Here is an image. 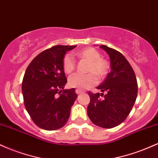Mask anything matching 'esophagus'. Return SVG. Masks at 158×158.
<instances>
[{"label": "esophagus", "instance_id": "34e87169", "mask_svg": "<svg viewBox=\"0 0 158 158\" xmlns=\"http://www.w3.org/2000/svg\"><path fill=\"white\" fill-rule=\"evenodd\" d=\"M76 93H77V94H80L81 93H83V91H82V90H81L77 89V90H76Z\"/></svg>", "mask_w": 158, "mask_h": 158}]
</instances>
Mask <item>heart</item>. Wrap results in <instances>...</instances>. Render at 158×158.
<instances>
[{"instance_id":"heart-1","label":"heart","mask_w":158,"mask_h":158,"mask_svg":"<svg viewBox=\"0 0 158 158\" xmlns=\"http://www.w3.org/2000/svg\"><path fill=\"white\" fill-rule=\"evenodd\" d=\"M81 59H85L90 61L88 71L90 73L86 74L74 73L70 76L68 79V84L72 88L78 89H86L95 85L98 82V77H102L108 73V61L101 58V55L94 48H86L75 53ZM63 69L66 73H70L75 70L77 62L71 53H67L64 56L62 61ZM96 73L97 74H95Z\"/></svg>"}]
</instances>
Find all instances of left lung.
I'll return each instance as SVG.
<instances>
[{
    "mask_svg": "<svg viewBox=\"0 0 158 158\" xmlns=\"http://www.w3.org/2000/svg\"><path fill=\"white\" fill-rule=\"evenodd\" d=\"M99 48L109 55L110 71L97 88L101 94L88 91L90 101L87 110L94 124L111 128L121 124L131 112L137 97V81L133 68L121 52L106 45Z\"/></svg>",
    "mask_w": 158,
    "mask_h": 158,
    "instance_id": "1",
    "label": "left lung"
}]
</instances>
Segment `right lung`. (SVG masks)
I'll use <instances>...</instances> for the list:
<instances>
[{"instance_id":"add662e5","label":"right lung","mask_w":158,"mask_h":158,"mask_svg":"<svg viewBox=\"0 0 158 158\" xmlns=\"http://www.w3.org/2000/svg\"><path fill=\"white\" fill-rule=\"evenodd\" d=\"M77 46L56 45L34 58L22 81L23 103L34 123L48 131L66 124L77 97L75 89H64L67 78L62 61L66 52Z\"/></svg>"}]
</instances>
